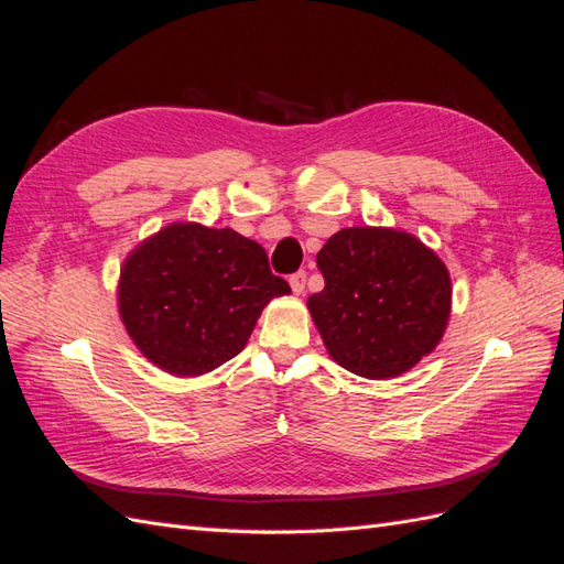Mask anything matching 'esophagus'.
<instances>
[{"label": "esophagus", "instance_id": "34e87169", "mask_svg": "<svg viewBox=\"0 0 564 564\" xmlns=\"http://www.w3.org/2000/svg\"><path fill=\"white\" fill-rule=\"evenodd\" d=\"M289 284H292V292L294 294H303L305 292V272L303 270L294 272V275L289 278Z\"/></svg>", "mask_w": 564, "mask_h": 564}]
</instances>
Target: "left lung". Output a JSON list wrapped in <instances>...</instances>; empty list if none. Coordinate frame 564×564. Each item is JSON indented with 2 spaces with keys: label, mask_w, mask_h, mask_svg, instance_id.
<instances>
[{
  "label": "left lung",
  "mask_w": 564,
  "mask_h": 564,
  "mask_svg": "<svg viewBox=\"0 0 564 564\" xmlns=\"http://www.w3.org/2000/svg\"><path fill=\"white\" fill-rule=\"evenodd\" d=\"M324 289L311 315L334 360L365 379H390L429 355L447 327L449 272L416 237L346 228L317 253Z\"/></svg>",
  "instance_id": "1"
}]
</instances>
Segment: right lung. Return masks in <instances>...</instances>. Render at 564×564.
<instances>
[{
  "label": "right lung",
  "instance_id": "obj_1",
  "mask_svg": "<svg viewBox=\"0 0 564 564\" xmlns=\"http://www.w3.org/2000/svg\"><path fill=\"white\" fill-rule=\"evenodd\" d=\"M289 292L259 242L230 228L176 224L127 259L119 315L150 362L197 377L232 360L265 303Z\"/></svg>",
  "mask_w": 564,
  "mask_h": 564
}]
</instances>
